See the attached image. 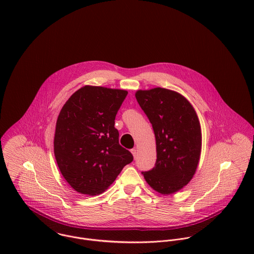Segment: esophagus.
I'll use <instances>...</instances> for the list:
<instances>
[{"mask_svg": "<svg viewBox=\"0 0 254 254\" xmlns=\"http://www.w3.org/2000/svg\"><path fill=\"white\" fill-rule=\"evenodd\" d=\"M131 152H132L134 158H136V156H137V149H136V148H133V149L131 150Z\"/></svg>", "mask_w": 254, "mask_h": 254, "instance_id": "esophagus-1", "label": "esophagus"}]
</instances>
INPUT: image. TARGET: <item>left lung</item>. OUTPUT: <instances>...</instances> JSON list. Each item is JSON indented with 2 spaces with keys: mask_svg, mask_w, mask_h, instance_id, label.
<instances>
[{
  "mask_svg": "<svg viewBox=\"0 0 254 254\" xmlns=\"http://www.w3.org/2000/svg\"><path fill=\"white\" fill-rule=\"evenodd\" d=\"M140 107L150 121L156 142L155 166L142 172L161 194H172L189 184L201 152V130L196 112L181 94L164 89L138 90Z\"/></svg>",
  "mask_w": 254,
  "mask_h": 254,
  "instance_id": "left-lung-1",
  "label": "left lung"
}]
</instances>
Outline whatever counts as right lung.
Returning a JSON list of instances; mask_svg holds the SVG:
<instances>
[{
  "mask_svg": "<svg viewBox=\"0 0 254 254\" xmlns=\"http://www.w3.org/2000/svg\"><path fill=\"white\" fill-rule=\"evenodd\" d=\"M128 92L101 86L77 90L61 110L54 138L60 171L76 191L97 195L105 191L132 153L119 145L114 120Z\"/></svg>",
  "mask_w": 254,
  "mask_h": 254,
  "instance_id": "right-lung-1",
  "label": "right lung"
}]
</instances>
